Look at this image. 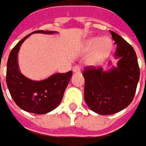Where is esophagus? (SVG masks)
I'll return each mask as SVG.
<instances>
[{"mask_svg": "<svg viewBox=\"0 0 146 146\" xmlns=\"http://www.w3.org/2000/svg\"><path fill=\"white\" fill-rule=\"evenodd\" d=\"M80 66H75L73 67V72L74 73H78V72H80Z\"/></svg>", "mask_w": 146, "mask_h": 146, "instance_id": "obj_1", "label": "esophagus"}]
</instances>
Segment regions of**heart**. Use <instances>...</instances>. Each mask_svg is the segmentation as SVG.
<instances>
[{"label": "heart", "mask_w": 146, "mask_h": 146, "mask_svg": "<svg viewBox=\"0 0 146 146\" xmlns=\"http://www.w3.org/2000/svg\"><path fill=\"white\" fill-rule=\"evenodd\" d=\"M95 49L92 56L91 57L90 62L93 64L98 63L102 61L104 58L108 55L111 48H112V42L108 38H100L99 37H94L90 38L87 42L86 49L87 50L91 51Z\"/></svg>", "instance_id": "b5f03b06"}]
</instances>
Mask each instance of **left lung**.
<instances>
[{
  "instance_id": "obj_1",
  "label": "left lung",
  "mask_w": 146,
  "mask_h": 146,
  "mask_svg": "<svg viewBox=\"0 0 146 146\" xmlns=\"http://www.w3.org/2000/svg\"><path fill=\"white\" fill-rule=\"evenodd\" d=\"M116 45L117 66L107 71L103 68L86 66L84 100L93 112L112 115L125 109L134 97L140 79V68L133 46L119 34L110 30Z\"/></svg>"
}]
</instances>
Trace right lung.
I'll use <instances>...</instances> for the list:
<instances>
[{"label": "right lung", "instance_id": "add662e5", "mask_svg": "<svg viewBox=\"0 0 146 146\" xmlns=\"http://www.w3.org/2000/svg\"><path fill=\"white\" fill-rule=\"evenodd\" d=\"M54 34V31L37 30L28 34L13 48L7 62L6 84L12 98L24 111L35 114L51 112L59 105L72 71L57 73L46 80L34 81L21 73L17 63V54L23 42L32 34Z\"/></svg>", "mask_w": 146, "mask_h": 146}]
</instances>
